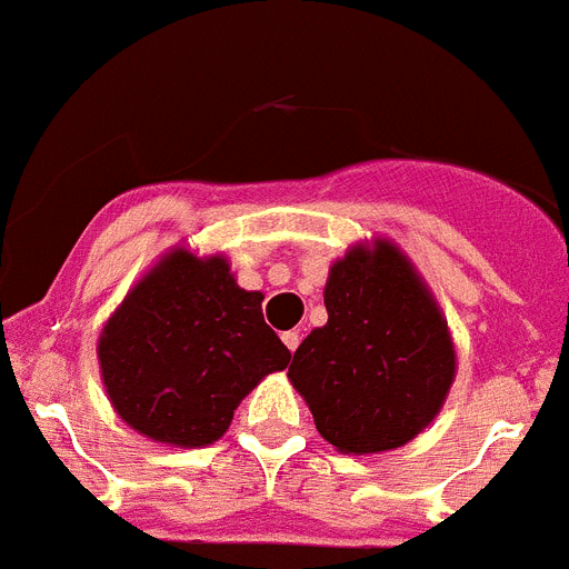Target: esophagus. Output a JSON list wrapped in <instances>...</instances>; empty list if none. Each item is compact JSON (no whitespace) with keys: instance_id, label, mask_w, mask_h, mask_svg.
I'll return each mask as SVG.
<instances>
[{"instance_id":"1","label":"esophagus","mask_w":569,"mask_h":569,"mask_svg":"<svg viewBox=\"0 0 569 569\" xmlns=\"http://www.w3.org/2000/svg\"><path fill=\"white\" fill-rule=\"evenodd\" d=\"M280 338H283V343H286V349H289V352H295V349H298V346H300V335L295 332V329L283 332V335H280Z\"/></svg>"}]
</instances>
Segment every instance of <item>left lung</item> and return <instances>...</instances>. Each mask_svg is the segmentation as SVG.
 I'll return each mask as SVG.
<instances>
[{
	"label": "left lung",
	"instance_id": "obj_1",
	"mask_svg": "<svg viewBox=\"0 0 569 569\" xmlns=\"http://www.w3.org/2000/svg\"><path fill=\"white\" fill-rule=\"evenodd\" d=\"M329 320L298 346L289 378L340 452H383L432 421L452 378L447 320L407 257L380 240L332 266Z\"/></svg>",
	"mask_w": 569,
	"mask_h": 569
}]
</instances>
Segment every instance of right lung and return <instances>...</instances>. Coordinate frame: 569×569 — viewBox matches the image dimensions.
Returning <instances> with one entry per match:
<instances>
[{
	"label": "right lung",
	"mask_w": 569,
	"mask_h": 569,
	"mask_svg": "<svg viewBox=\"0 0 569 569\" xmlns=\"http://www.w3.org/2000/svg\"><path fill=\"white\" fill-rule=\"evenodd\" d=\"M263 295L231 278L223 257L166 254L102 329L100 369L128 427L160 443L206 447L237 403L291 352L263 320Z\"/></svg>",
	"instance_id": "1"
}]
</instances>
